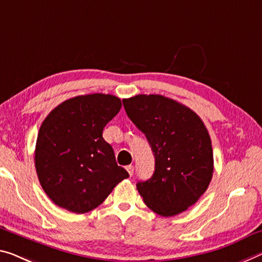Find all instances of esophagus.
<instances>
[{
    "label": "esophagus",
    "instance_id": "obj_1",
    "mask_svg": "<svg viewBox=\"0 0 262 262\" xmlns=\"http://www.w3.org/2000/svg\"><path fill=\"white\" fill-rule=\"evenodd\" d=\"M125 168H126V171L128 172V174H130V176L134 174V170H135V168H134V166H132V165H128V166H126Z\"/></svg>",
    "mask_w": 262,
    "mask_h": 262
}]
</instances>
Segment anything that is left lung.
Masks as SVG:
<instances>
[{"mask_svg": "<svg viewBox=\"0 0 262 262\" xmlns=\"http://www.w3.org/2000/svg\"><path fill=\"white\" fill-rule=\"evenodd\" d=\"M123 104L156 160L154 176L137 183L144 203L163 216L186 211L207 190L213 176L212 143L203 120L162 95H137Z\"/></svg>", "mask_w": 262, "mask_h": 262, "instance_id": "obj_1", "label": "left lung"}]
</instances>
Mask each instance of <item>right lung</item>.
<instances>
[{
  "label": "right lung",
  "instance_id": "1",
  "mask_svg": "<svg viewBox=\"0 0 262 262\" xmlns=\"http://www.w3.org/2000/svg\"><path fill=\"white\" fill-rule=\"evenodd\" d=\"M122 102L112 95L77 96L56 106L43 120L35 148L41 186L57 206L74 213L94 210L128 177L103 138Z\"/></svg>",
  "mask_w": 262,
  "mask_h": 262
}]
</instances>
